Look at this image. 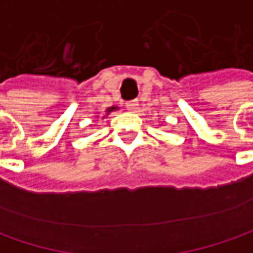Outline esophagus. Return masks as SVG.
<instances>
[{
    "label": "esophagus",
    "instance_id": "34e87169",
    "mask_svg": "<svg viewBox=\"0 0 253 253\" xmlns=\"http://www.w3.org/2000/svg\"><path fill=\"white\" fill-rule=\"evenodd\" d=\"M126 107H127V110H130V112H136L138 107V100L137 99H134V100H130V102H127Z\"/></svg>",
    "mask_w": 253,
    "mask_h": 253
}]
</instances>
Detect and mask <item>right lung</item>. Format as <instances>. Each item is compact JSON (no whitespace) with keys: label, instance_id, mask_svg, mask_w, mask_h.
Segmentation results:
<instances>
[{"label":"right lung","instance_id":"right-lung-1","mask_svg":"<svg viewBox=\"0 0 253 253\" xmlns=\"http://www.w3.org/2000/svg\"><path fill=\"white\" fill-rule=\"evenodd\" d=\"M116 107H110V109H109V110H107V112H112V110H115Z\"/></svg>","mask_w":253,"mask_h":253}]
</instances>
